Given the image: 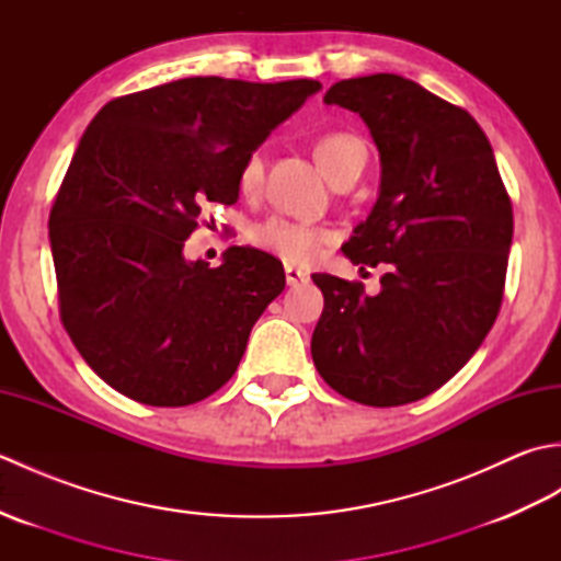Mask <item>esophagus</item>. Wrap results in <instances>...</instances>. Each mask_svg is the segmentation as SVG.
<instances>
[{
  "label": "esophagus",
  "instance_id": "obj_1",
  "mask_svg": "<svg viewBox=\"0 0 561 561\" xmlns=\"http://www.w3.org/2000/svg\"><path fill=\"white\" fill-rule=\"evenodd\" d=\"M284 277H287L289 287H299V284H306L308 279H311V274L299 270V267H294V265H287L284 267Z\"/></svg>",
  "mask_w": 561,
  "mask_h": 561
}]
</instances>
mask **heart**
I'll return each instance as SVG.
<instances>
[{
  "label": "heart",
  "instance_id": "b5f03b06",
  "mask_svg": "<svg viewBox=\"0 0 561 561\" xmlns=\"http://www.w3.org/2000/svg\"><path fill=\"white\" fill-rule=\"evenodd\" d=\"M316 161L320 169L325 171L332 183H342L352 175H362L366 165V147L359 137L350 133H325L316 139L313 145ZM265 178V163L257 151L248 153L241 173H238V187L241 193L253 197ZM253 241L267 253H274L282 260L294 262V265H304V262L313 260L323 243L330 241V231L318 229V226L296 224L289 219L274 217L265 224H260L253 231Z\"/></svg>",
  "mask_w": 561,
  "mask_h": 561
}]
</instances>
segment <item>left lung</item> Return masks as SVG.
Instances as JSON below:
<instances>
[{"label": "left lung", "mask_w": 561, "mask_h": 561, "mask_svg": "<svg viewBox=\"0 0 561 561\" xmlns=\"http://www.w3.org/2000/svg\"><path fill=\"white\" fill-rule=\"evenodd\" d=\"M323 101L359 113L378 149L376 205L342 250L386 274L376 296L313 274L325 296L313 364L340 396L396 408L444 386L492 330L514 211L468 111L398 75L342 79Z\"/></svg>", "instance_id": "1"}]
</instances>
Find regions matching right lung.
<instances>
[{"instance_id":"add662e5","label":"right lung","mask_w":561,"mask_h":561,"mask_svg":"<svg viewBox=\"0 0 561 561\" xmlns=\"http://www.w3.org/2000/svg\"><path fill=\"white\" fill-rule=\"evenodd\" d=\"M320 89L190 77L93 117L50 211V250L62 323L111 388L183 408L233 376L284 267L250 245H231L219 267L183 248L205 205L238 199L248 153Z\"/></svg>"}]
</instances>
